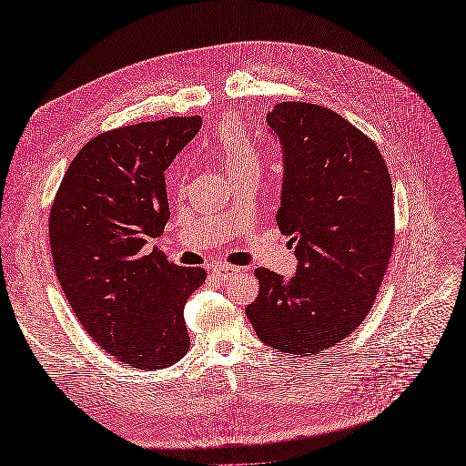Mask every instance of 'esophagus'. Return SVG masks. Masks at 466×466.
Instances as JSON below:
<instances>
[{"instance_id": "1", "label": "esophagus", "mask_w": 466, "mask_h": 466, "mask_svg": "<svg viewBox=\"0 0 466 466\" xmlns=\"http://www.w3.org/2000/svg\"><path fill=\"white\" fill-rule=\"evenodd\" d=\"M241 268H235V266H229V264H216L214 268H211V274H216L223 279H231V278H237L241 276Z\"/></svg>"}]
</instances>
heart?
Listing matches in <instances>:
<instances>
[{
	"label": "heart",
	"mask_w": 466,
	"mask_h": 466,
	"mask_svg": "<svg viewBox=\"0 0 466 466\" xmlns=\"http://www.w3.org/2000/svg\"><path fill=\"white\" fill-rule=\"evenodd\" d=\"M216 153L229 175L245 168H258L260 157L255 142L245 134L241 126L225 124L216 139Z\"/></svg>",
	"instance_id": "obj_1"
}]
</instances>
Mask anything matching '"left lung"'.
I'll return each mask as SVG.
<instances>
[{
  "mask_svg": "<svg viewBox=\"0 0 466 466\" xmlns=\"http://www.w3.org/2000/svg\"><path fill=\"white\" fill-rule=\"evenodd\" d=\"M266 126L281 147L276 221L291 235L295 276L258 268L245 313L264 344L315 356L370 313L394 241L389 168L371 139L334 110L278 103Z\"/></svg>",
  "mask_w": 466,
  "mask_h": 466,
  "instance_id": "1",
  "label": "left lung"
}]
</instances>
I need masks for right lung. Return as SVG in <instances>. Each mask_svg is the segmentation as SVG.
<instances>
[{
    "label": "right lung",
    "instance_id": "1",
    "mask_svg": "<svg viewBox=\"0 0 466 466\" xmlns=\"http://www.w3.org/2000/svg\"><path fill=\"white\" fill-rule=\"evenodd\" d=\"M200 126L171 116L98 134L69 163L50 211L56 276L81 327L144 371L190 348L182 311L206 272L147 245L171 218L165 171Z\"/></svg>",
    "mask_w": 466,
    "mask_h": 466
}]
</instances>
